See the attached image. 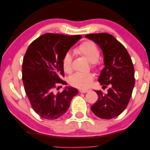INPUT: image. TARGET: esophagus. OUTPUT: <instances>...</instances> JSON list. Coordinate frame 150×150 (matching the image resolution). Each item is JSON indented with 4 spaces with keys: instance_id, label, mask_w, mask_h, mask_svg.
<instances>
[{
    "instance_id": "esophagus-1",
    "label": "esophagus",
    "mask_w": 150,
    "mask_h": 150,
    "mask_svg": "<svg viewBox=\"0 0 150 150\" xmlns=\"http://www.w3.org/2000/svg\"><path fill=\"white\" fill-rule=\"evenodd\" d=\"M89 91V90L88 89H80L79 90V92L80 93H87V92Z\"/></svg>"
}]
</instances>
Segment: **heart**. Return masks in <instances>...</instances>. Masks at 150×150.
<instances>
[{"label":"heart","mask_w":150,"mask_h":150,"mask_svg":"<svg viewBox=\"0 0 150 150\" xmlns=\"http://www.w3.org/2000/svg\"><path fill=\"white\" fill-rule=\"evenodd\" d=\"M75 52L87 58L91 63L93 68L98 67V60L100 58V51L97 45L92 41L88 40L81 43L74 50ZM63 69L65 72L69 73L72 70V56L71 53L66 52L62 59ZM94 76L91 73H76L69 78V83L79 89H87L91 85Z\"/></svg>","instance_id":"1"}]
</instances>
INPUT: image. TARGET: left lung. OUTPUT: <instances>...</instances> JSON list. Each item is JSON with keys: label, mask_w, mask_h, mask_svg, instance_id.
<instances>
[{"label": "left lung", "mask_w": 150, "mask_h": 150, "mask_svg": "<svg viewBox=\"0 0 150 150\" xmlns=\"http://www.w3.org/2000/svg\"><path fill=\"white\" fill-rule=\"evenodd\" d=\"M86 38L99 45L104 54L105 67L99 77L103 89L109 87L107 93L96 92L98 99L91 107L98 117L109 120L118 116L128 106L134 86V69L126 48L112 35L88 34Z\"/></svg>", "instance_id": "obj_1"}]
</instances>
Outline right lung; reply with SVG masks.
Instances as JSON below:
<instances>
[{"instance_id":"1","label":"right lung","mask_w":150,"mask_h":150,"mask_svg":"<svg viewBox=\"0 0 150 150\" xmlns=\"http://www.w3.org/2000/svg\"><path fill=\"white\" fill-rule=\"evenodd\" d=\"M82 38L81 35H65L46 33L28 47L22 62V81L33 109L46 120H56L67 111L76 89L67 87L54 93L63 81L62 59L71 46Z\"/></svg>"}]
</instances>
